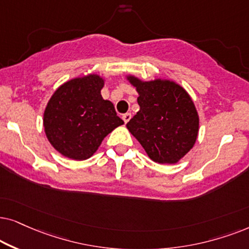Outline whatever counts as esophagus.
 Here are the masks:
<instances>
[{"instance_id": "obj_1", "label": "esophagus", "mask_w": 249, "mask_h": 249, "mask_svg": "<svg viewBox=\"0 0 249 249\" xmlns=\"http://www.w3.org/2000/svg\"><path fill=\"white\" fill-rule=\"evenodd\" d=\"M132 118V115L130 114V112H127V114H124L123 115V121H124L125 123H127L130 119Z\"/></svg>"}]
</instances>
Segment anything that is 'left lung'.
<instances>
[{
  "instance_id": "obj_1",
  "label": "left lung",
  "mask_w": 249,
  "mask_h": 249,
  "mask_svg": "<svg viewBox=\"0 0 249 249\" xmlns=\"http://www.w3.org/2000/svg\"><path fill=\"white\" fill-rule=\"evenodd\" d=\"M127 79L137 88L140 110L126 127L152 160L175 164L197 140L199 117L191 98L174 82Z\"/></svg>"
}]
</instances>
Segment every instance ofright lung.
Wrapping results in <instances>:
<instances>
[{
    "label": "right lung",
    "instance_id": "obj_1",
    "mask_svg": "<svg viewBox=\"0 0 249 249\" xmlns=\"http://www.w3.org/2000/svg\"><path fill=\"white\" fill-rule=\"evenodd\" d=\"M98 75L74 78L52 95L44 111V130L55 150L75 160L90 158L112 130L124 124L114 105L104 100Z\"/></svg>",
    "mask_w": 249,
    "mask_h": 249
}]
</instances>
